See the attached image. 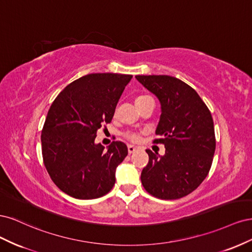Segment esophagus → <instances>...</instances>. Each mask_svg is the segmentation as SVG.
<instances>
[{"instance_id": "esophagus-1", "label": "esophagus", "mask_w": 252, "mask_h": 252, "mask_svg": "<svg viewBox=\"0 0 252 252\" xmlns=\"http://www.w3.org/2000/svg\"><path fill=\"white\" fill-rule=\"evenodd\" d=\"M136 150V147H134L133 145H128V154L131 155Z\"/></svg>"}]
</instances>
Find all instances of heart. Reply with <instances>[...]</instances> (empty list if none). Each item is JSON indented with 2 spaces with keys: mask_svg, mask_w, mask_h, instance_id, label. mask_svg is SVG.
Listing matches in <instances>:
<instances>
[{
  "mask_svg": "<svg viewBox=\"0 0 252 252\" xmlns=\"http://www.w3.org/2000/svg\"><path fill=\"white\" fill-rule=\"evenodd\" d=\"M146 97H148V96H147V95L138 96V97H136V100H135V103L139 102V101H142V100H144V98H146ZM124 136H125V138H126L127 140L131 141V142H134V143H138V142L141 140V134H140L139 132L127 131V132L124 133Z\"/></svg>",
  "mask_w": 252,
  "mask_h": 252,
  "instance_id": "b5f03b06",
  "label": "heart"
}]
</instances>
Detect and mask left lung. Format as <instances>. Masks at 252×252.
Instances as JSON below:
<instances>
[{"label": "left lung", "mask_w": 252, "mask_h": 252, "mask_svg": "<svg viewBox=\"0 0 252 252\" xmlns=\"http://www.w3.org/2000/svg\"><path fill=\"white\" fill-rule=\"evenodd\" d=\"M135 78L161 103L154 143L166 148L164 156L146 150L149 161L141 173L143 187L158 199H181L199 187L209 173L216 150L210 110L192 87L177 78Z\"/></svg>", "instance_id": "left-lung-1"}]
</instances>
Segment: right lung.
Here are the masks:
<instances>
[{"label":"right lung","instance_id":"add662e5","mask_svg":"<svg viewBox=\"0 0 252 252\" xmlns=\"http://www.w3.org/2000/svg\"><path fill=\"white\" fill-rule=\"evenodd\" d=\"M131 74L90 73L67 85L51 104L42 129V156L57 187L80 200L108 193L116 169L128 155L113 141L107 150L94 144L96 131L110 123Z\"/></svg>","mask_w":252,"mask_h":252}]
</instances>
